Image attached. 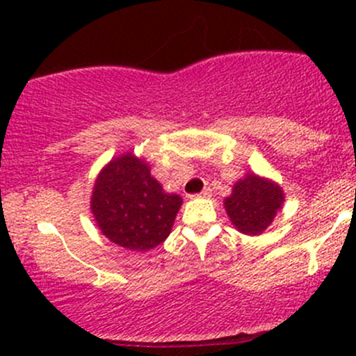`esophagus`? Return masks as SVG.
<instances>
[{
  "label": "esophagus",
  "mask_w": 356,
  "mask_h": 356,
  "mask_svg": "<svg viewBox=\"0 0 356 356\" xmlns=\"http://www.w3.org/2000/svg\"><path fill=\"white\" fill-rule=\"evenodd\" d=\"M211 196V189L210 188H204L203 191L198 193V195H193L191 198H210Z\"/></svg>",
  "instance_id": "obj_1"
}]
</instances>
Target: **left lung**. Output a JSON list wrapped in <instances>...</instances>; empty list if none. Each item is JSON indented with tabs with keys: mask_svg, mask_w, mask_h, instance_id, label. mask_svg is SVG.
<instances>
[{
	"mask_svg": "<svg viewBox=\"0 0 356 356\" xmlns=\"http://www.w3.org/2000/svg\"><path fill=\"white\" fill-rule=\"evenodd\" d=\"M284 203V193L275 182L248 174L224 201L225 211L239 232L257 236L272 224Z\"/></svg>",
	"mask_w": 356,
	"mask_h": 356,
	"instance_id": "left-lung-1",
	"label": "left lung"
}]
</instances>
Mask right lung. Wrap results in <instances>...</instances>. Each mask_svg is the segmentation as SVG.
<instances>
[{
    "mask_svg": "<svg viewBox=\"0 0 356 356\" xmlns=\"http://www.w3.org/2000/svg\"><path fill=\"white\" fill-rule=\"evenodd\" d=\"M182 204L132 153L111 160L96 179L91 211L99 231L115 245L148 251L168 238Z\"/></svg>",
    "mask_w": 356,
    "mask_h": 356,
    "instance_id": "1",
    "label": "right lung"
}]
</instances>
